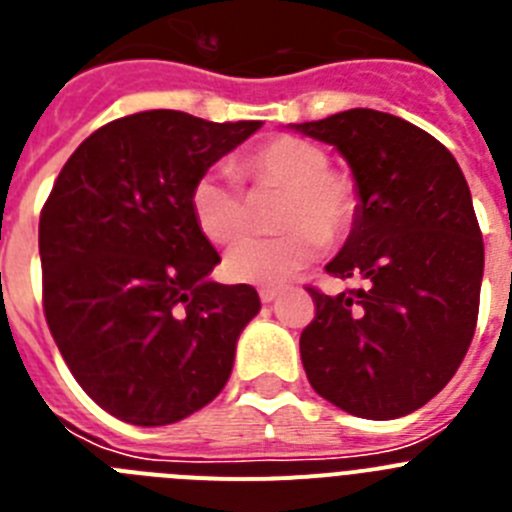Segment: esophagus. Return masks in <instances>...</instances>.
Returning <instances> with one entry per match:
<instances>
[{
	"mask_svg": "<svg viewBox=\"0 0 512 512\" xmlns=\"http://www.w3.org/2000/svg\"><path fill=\"white\" fill-rule=\"evenodd\" d=\"M259 297H261V302H264V305H269V302H274L279 297V287L259 289Z\"/></svg>",
	"mask_w": 512,
	"mask_h": 512,
	"instance_id": "34e87169",
	"label": "esophagus"
}]
</instances>
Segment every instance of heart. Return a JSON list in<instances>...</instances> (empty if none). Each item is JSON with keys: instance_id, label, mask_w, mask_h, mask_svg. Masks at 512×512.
Here are the masks:
<instances>
[{"instance_id": "1", "label": "heart", "mask_w": 512, "mask_h": 512, "mask_svg": "<svg viewBox=\"0 0 512 512\" xmlns=\"http://www.w3.org/2000/svg\"><path fill=\"white\" fill-rule=\"evenodd\" d=\"M323 146L297 135L264 140L233 161V174L253 192H279L271 238H251L225 259L228 277L243 284H282L318 259L323 243L346 238L359 212L356 184L328 169ZM189 207L197 228L215 246L241 241L251 223L248 200L228 174H202L192 184Z\"/></svg>"}]
</instances>
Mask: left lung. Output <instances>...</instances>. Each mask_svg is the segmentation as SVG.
Listing matches in <instances>:
<instances>
[{"instance_id":"8db88e82","label":"left lung","mask_w":512,"mask_h":512,"mask_svg":"<svg viewBox=\"0 0 512 512\" xmlns=\"http://www.w3.org/2000/svg\"><path fill=\"white\" fill-rule=\"evenodd\" d=\"M289 128L336 148L359 192L325 271L361 287L310 289L318 312L300 336L305 374L356 418H402L449 384L477 325L485 243L467 179L449 148L390 112L356 107Z\"/></svg>"}]
</instances>
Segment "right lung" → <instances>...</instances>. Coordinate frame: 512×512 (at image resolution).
I'll return each instance as SVG.
<instances>
[{
    "mask_svg": "<svg viewBox=\"0 0 512 512\" xmlns=\"http://www.w3.org/2000/svg\"><path fill=\"white\" fill-rule=\"evenodd\" d=\"M261 122L148 110L94 130L40 212L43 307L63 361L99 408L169 425L215 400L261 310L248 284L212 282L192 184Z\"/></svg>",
    "mask_w": 512,
    "mask_h": 512,
    "instance_id": "1",
    "label": "right lung"
}]
</instances>
